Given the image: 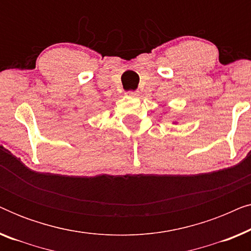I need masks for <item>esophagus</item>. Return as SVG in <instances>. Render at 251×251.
Listing matches in <instances>:
<instances>
[{
  "label": "esophagus",
  "instance_id": "obj_1",
  "mask_svg": "<svg viewBox=\"0 0 251 251\" xmlns=\"http://www.w3.org/2000/svg\"><path fill=\"white\" fill-rule=\"evenodd\" d=\"M126 96H129V97H137V96H139V92L138 91H133V90H129L126 92Z\"/></svg>",
  "mask_w": 251,
  "mask_h": 251
}]
</instances>
